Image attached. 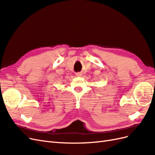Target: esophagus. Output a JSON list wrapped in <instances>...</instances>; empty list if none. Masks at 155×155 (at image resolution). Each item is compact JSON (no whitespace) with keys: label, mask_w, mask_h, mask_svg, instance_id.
Here are the masks:
<instances>
[{"label":"esophagus","mask_w":155,"mask_h":155,"mask_svg":"<svg viewBox=\"0 0 155 155\" xmlns=\"http://www.w3.org/2000/svg\"><path fill=\"white\" fill-rule=\"evenodd\" d=\"M76 76L77 77H81L82 76V74L81 72H78L76 74Z\"/></svg>","instance_id":"1"}]
</instances>
